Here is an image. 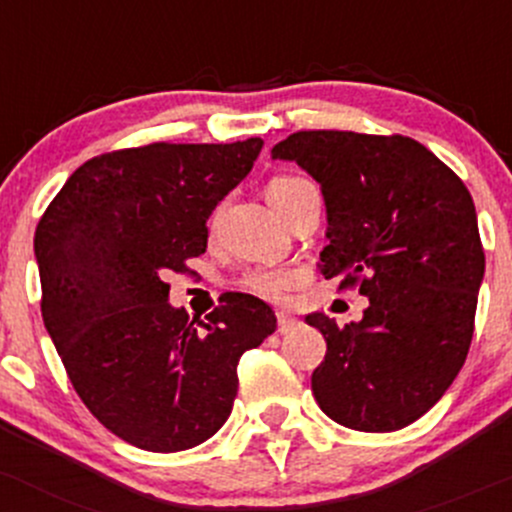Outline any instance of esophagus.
<instances>
[{
    "label": "esophagus",
    "instance_id": "esophagus-1",
    "mask_svg": "<svg viewBox=\"0 0 512 512\" xmlns=\"http://www.w3.org/2000/svg\"><path fill=\"white\" fill-rule=\"evenodd\" d=\"M299 326V321L294 319V316H289V314H277V331L279 333H289V331H294V328Z\"/></svg>",
    "mask_w": 512,
    "mask_h": 512
}]
</instances>
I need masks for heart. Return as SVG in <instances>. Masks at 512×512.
<instances>
[{
    "instance_id": "heart-1",
    "label": "heart",
    "mask_w": 512,
    "mask_h": 512,
    "mask_svg": "<svg viewBox=\"0 0 512 512\" xmlns=\"http://www.w3.org/2000/svg\"><path fill=\"white\" fill-rule=\"evenodd\" d=\"M306 186L311 184L306 179H299V176H279V179H272L270 186H267V201L274 208H282L284 203L292 201ZM292 284L294 274L284 270H257L247 277V289H252V292L265 299H284V294L289 292Z\"/></svg>"
}]
</instances>
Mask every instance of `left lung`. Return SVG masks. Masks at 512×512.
Here are the masks:
<instances>
[{
	"label": "left lung",
	"instance_id": "1",
	"mask_svg": "<svg viewBox=\"0 0 512 512\" xmlns=\"http://www.w3.org/2000/svg\"><path fill=\"white\" fill-rule=\"evenodd\" d=\"M272 159L294 161L321 186L319 272L358 284L370 301L343 328L319 311L306 316L326 338L311 375L316 402L358 432L407 427L449 390L471 346L486 257L469 188L400 134L297 132Z\"/></svg>",
	"mask_w": 512,
	"mask_h": 512
}]
</instances>
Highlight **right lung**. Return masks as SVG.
Here are the masks:
<instances>
[{
	"instance_id": "1",
	"label": "right lung",
	"mask_w": 512,
	"mask_h": 512,
	"mask_svg": "<svg viewBox=\"0 0 512 512\" xmlns=\"http://www.w3.org/2000/svg\"><path fill=\"white\" fill-rule=\"evenodd\" d=\"M262 139L147 144L85 161L34 235L43 326L75 392L115 437L159 454L203 444L238 395L240 355L277 328L230 292L206 324L169 304V272L208 245V218Z\"/></svg>"
}]
</instances>
